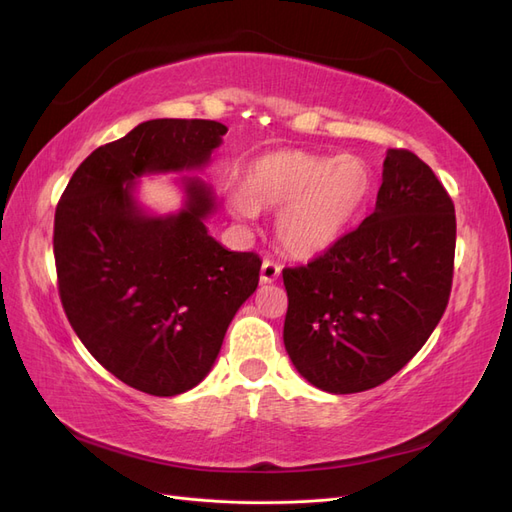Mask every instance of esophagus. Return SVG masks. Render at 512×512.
Masks as SVG:
<instances>
[{
  "instance_id": "1",
  "label": "esophagus",
  "mask_w": 512,
  "mask_h": 512,
  "mask_svg": "<svg viewBox=\"0 0 512 512\" xmlns=\"http://www.w3.org/2000/svg\"><path fill=\"white\" fill-rule=\"evenodd\" d=\"M280 273H282V267L277 265V262L265 260V262H262V269H260V282L262 284H273L277 277H280Z\"/></svg>"
}]
</instances>
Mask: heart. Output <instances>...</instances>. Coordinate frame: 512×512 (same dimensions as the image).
<instances>
[{
	"label": "heart",
	"instance_id": "1",
	"mask_svg": "<svg viewBox=\"0 0 512 512\" xmlns=\"http://www.w3.org/2000/svg\"><path fill=\"white\" fill-rule=\"evenodd\" d=\"M374 192L369 164L352 153L320 156L309 151H273L245 170L243 188L226 194L237 220H254L258 209H280L275 235L292 258L329 252L359 220Z\"/></svg>",
	"mask_w": 512,
	"mask_h": 512
}]
</instances>
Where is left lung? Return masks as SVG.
<instances>
[{"label":"left lung","mask_w":512,"mask_h":512,"mask_svg":"<svg viewBox=\"0 0 512 512\" xmlns=\"http://www.w3.org/2000/svg\"><path fill=\"white\" fill-rule=\"evenodd\" d=\"M455 205L408 149L386 151L376 209L329 252L284 269V346L318 389L393 378L438 327L455 265Z\"/></svg>","instance_id":"1"}]
</instances>
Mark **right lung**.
I'll return each mask as SVG.
<instances>
[{"label": "right lung", "mask_w": 512, "mask_h": 512, "mask_svg": "<svg viewBox=\"0 0 512 512\" xmlns=\"http://www.w3.org/2000/svg\"><path fill=\"white\" fill-rule=\"evenodd\" d=\"M224 123L151 119L98 147L74 170L55 211L59 299L91 356L136 391L194 389L218 359L237 309L258 288L262 260L209 237L211 190L183 179L185 207L153 218L134 183L205 166Z\"/></svg>", "instance_id": "right-lung-1"}]
</instances>
